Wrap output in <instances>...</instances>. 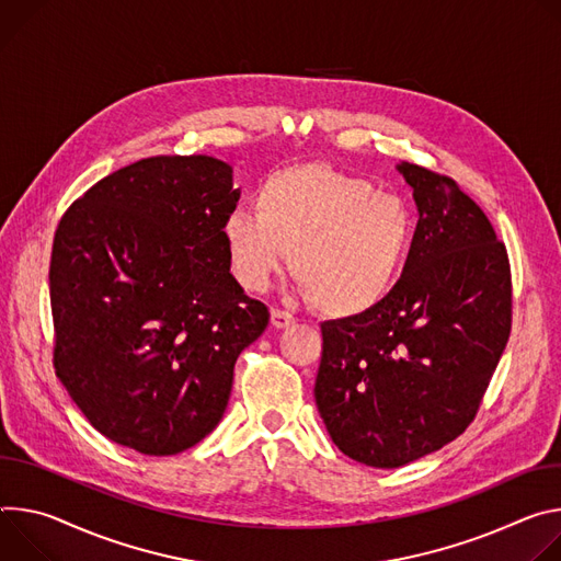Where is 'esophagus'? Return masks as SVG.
Masks as SVG:
<instances>
[{
  "label": "esophagus",
  "mask_w": 561,
  "mask_h": 561,
  "mask_svg": "<svg viewBox=\"0 0 561 561\" xmlns=\"http://www.w3.org/2000/svg\"><path fill=\"white\" fill-rule=\"evenodd\" d=\"M294 321H296V319H294L289 312H285V309H272V325H274L276 330L289 328Z\"/></svg>",
  "instance_id": "34e87169"
}]
</instances>
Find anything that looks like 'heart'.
Listing matches in <instances>:
<instances>
[{
	"mask_svg": "<svg viewBox=\"0 0 561 561\" xmlns=\"http://www.w3.org/2000/svg\"><path fill=\"white\" fill-rule=\"evenodd\" d=\"M254 207L222 222L231 274L247 291H265L289 254L294 278L325 317H360L399 283L414 233L399 196L309 162L272 173Z\"/></svg>",
	"mask_w": 561,
	"mask_h": 561,
	"instance_id": "heart-1",
	"label": "heart"
}]
</instances>
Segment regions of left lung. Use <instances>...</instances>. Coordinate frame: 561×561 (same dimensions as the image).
Returning a JSON list of instances; mask_svg holds the SVG:
<instances>
[{
    "instance_id": "8db88e82",
    "label": "left lung",
    "mask_w": 561,
    "mask_h": 561,
    "mask_svg": "<svg viewBox=\"0 0 561 561\" xmlns=\"http://www.w3.org/2000/svg\"><path fill=\"white\" fill-rule=\"evenodd\" d=\"M416 231L399 283L369 312L325 321L314 399L332 442L371 468H399L472 423L513 321L506 244L461 186L397 167Z\"/></svg>"
}]
</instances>
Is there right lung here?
<instances>
[{"label":"right lung","mask_w":561,"mask_h":561,"mask_svg":"<svg viewBox=\"0 0 561 561\" xmlns=\"http://www.w3.org/2000/svg\"><path fill=\"white\" fill-rule=\"evenodd\" d=\"M240 190L211 156H156L95 182L50 254L53 365L106 439L178 455L220 423L238 354L270 323L229 272Z\"/></svg>","instance_id":"add662e5"}]
</instances>
